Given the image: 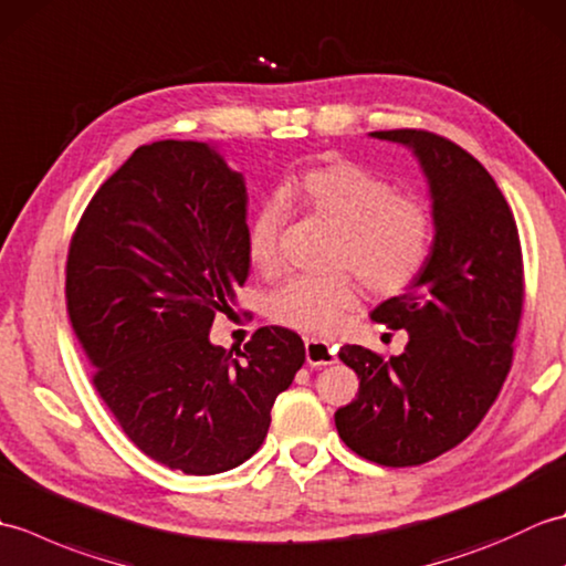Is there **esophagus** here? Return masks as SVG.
<instances>
[{"mask_svg": "<svg viewBox=\"0 0 566 566\" xmlns=\"http://www.w3.org/2000/svg\"><path fill=\"white\" fill-rule=\"evenodd\" d=\"M335 347L321 338H306V363L311 367H326L335 363Z\"/></svg>", "mask_w": 566, "mask_h": 566, "instance_id": "esophagus-1", "label": "esophagus"}]
</instances>
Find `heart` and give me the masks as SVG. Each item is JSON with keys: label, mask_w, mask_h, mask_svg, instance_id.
I'll list each match as a JSON object with an SVG mask.
<instances>
[{"label": "heart", "mask_w": 566, "mask_h": 566, "mask_svg": "<svg viewBox=\"0 0 566 566\" xmlns=\"http://www.w3.org/2000/svg\"><path fill=\"white\" fill-rule=\"evenodd\" d=\"M280 201L335 226L333 270L353 272L375 296H396L423 272L432 245V213L411 191H394L367 167L335 160L290 179ZM284 213L276 201L262 203L248 228L252 268L272 274L280 268ZM347 272L294 276L268 302V316L304 333H331L357 304V284Z\"/></svg>", "instance_id": "obj_1"}]
</instances>
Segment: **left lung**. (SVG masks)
Instances as JSON below:
<instances>
[{"instance_id": "left-lung-1", "label": "left lung", "mask_w": 566, "mask_h": 566, "mask_svg": "<svg viewBox=\"0 0 566 566\" xmlns=\"http://www.w3.org/2000/svg\"><path fill=\"white\" fill-rule=\"evenodd\" d=\"M371 136L413 150L436 238L411 290L371 311L408 333L406 350L387 359L363 345L340 347L359 391L335 411V428L369 462L416 467L460 444L496 401L523 316V252L506 197L464 148L420 128Z\"/></svg>"}]
</instances>
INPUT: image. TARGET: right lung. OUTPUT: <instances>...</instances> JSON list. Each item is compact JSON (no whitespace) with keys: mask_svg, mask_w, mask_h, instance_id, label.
Segmentation results:
<instances>
[{"mask_svg":"<svg viewBox=\"0 0 566 566\" xmlns=\"http://www.w3.org/2000/svg\"><path fill=\"white\" fill-rule=\"evenodd\" d=\"M248 191L209 143L140 146L97 189L72 233L67 316L92 384L140 452L219 474L268 438L304 340L258 328L243 353L209 340L250 272Z\"/></svg>","mask_w":566,"mask_h":566,"instance_id":"obj_1","label":"right lung"}]
</instances>
